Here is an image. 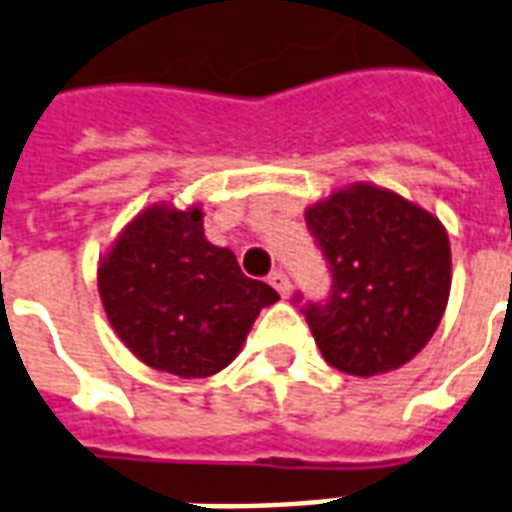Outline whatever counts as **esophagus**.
I'll return each instance as SVG.
<instances>
[{
	"label": "esophagus",
	"mask_w": 512,
	"mask_h": 512,
	"mask_svg": "<svg viewBox=\"0 0 512 512\" xmlns=\"http://www.w3.org/2000/svg\"><path fill=\"white\" fill-rule=\"evenodd\" d=\"M268 282H271V287H274L276 293L282 295V298L290 295V279H287L285 271H274V274L268 276Z\"/></svg>",
	"instance_id": "esophagus-1"
}]
</instances>
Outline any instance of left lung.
I'll return each mask as SVG.
<instances>
[{
  "instance_id": "1",
  "label": "left lung",
  "mask_w": 512,
  "mask_h": 512,
  "mask_svg": "<svg viewBox=\"0 0 512 512\" xmlns=\"http://www.w3.org/2000/svg\"><path fill=\"white\" fill-rule=\"evenodd\" d=\"M304 217L333 276L328 304L304 309L325 361L355 377L410 363L448 306V230L418 203L366 181L317 200Z\"/></svg>"
}]
</instances>
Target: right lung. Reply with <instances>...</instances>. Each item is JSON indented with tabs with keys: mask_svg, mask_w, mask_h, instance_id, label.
Listing matches in <instances>:
<instances>
[{
	"mask_svg": "<svg viewBox=\"0 0 512 512\" xmlns=\"http://www.w3.org/2000/svg\"><path fill=\"white\" fill-rule=\"evenodd\" d=\"M97 287L124 347L157 372L211 377L233 363L263 306L266 282L241 274L236 255L203 233V208L154 203L100 257Z\"/></svg>",
	"mask_w": 512,
	"mask_h": 512,
	"instance_id": "add662e5",
	"label": "right lung"
}]
</instances>
